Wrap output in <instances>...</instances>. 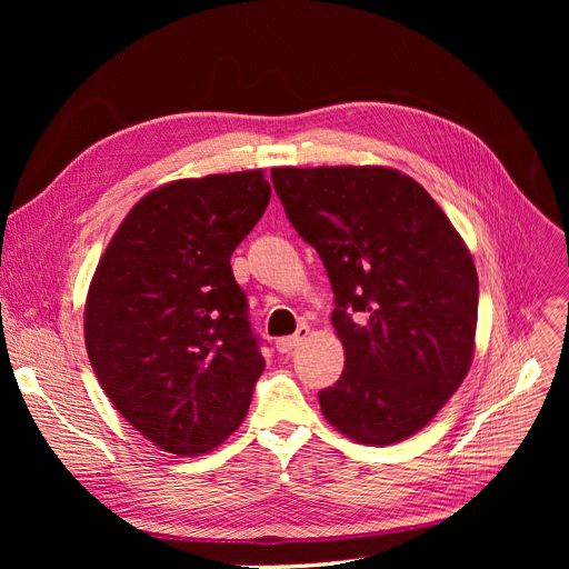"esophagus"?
Segmentation results:
<instances>
[{
  "mask_svg": "<svg viewBox=\"0 0 569 569\" xmlns=\"http://www.w3.org/2000/svg\"><path fill=\"white\" fill-rule=\"evenodd\" d=\"M309 332H311V330H309L307 325H300V327H297V332H295L292 337H283V339L277 341V350H279V352H290L292 348H297L302 341H307Z\"/></svg>",
  "mask_w": 569,
  "mask_h": 569,
  "instance_id": "obj_1",
  "label": "esophagus"
}]
</instances>
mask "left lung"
I'll return each instance as SVG.
<instances>
[{"label": "left lung", "mask_w": 569, "mask_h": 569, "mask_svg": "<svg viewBox=\"0 0 569 569\" xmlns=\"http://www.w3.org/2000/svg\"><path fill=\"white\" fill-rule=\"evenodd\" d=\"M286 217L335 290L341 378L318 395L325 420L362 445L427 427L463 382L480 283L438 202L380 166L272 168Z\"/></svg>", "instance_id": "8db88e82"}]
</instances>
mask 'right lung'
Here are the masks:
<instances>
[{
	"instance_id": "add662e5",
	"label": "right lung",
	"mask_w": 569,
	"mask_h": 569,
	"mask_svg": "<svg viewBox=\"0 0 569 569\" xmlns=\"http://www.w3.org/2000/svg\"><path fill=\"white\" fill-rule=\"evenodd\" d=\"M272 196L262 170L177 179L117 228L84 305L89 362L161 450L196 457L247 417L264 369L230 256Z\"/></svg>"
}]
</instances>
